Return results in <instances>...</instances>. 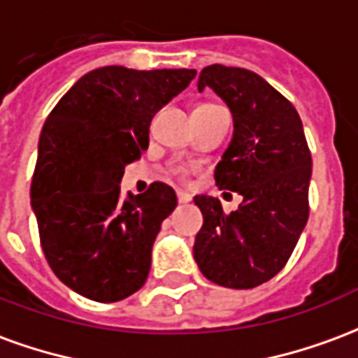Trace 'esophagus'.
<instances>
[{
	"label": "esophagus",
	"instance_id": "obj_1",
	"mask_svg": "<svg viewBox=\"0 0 358 358\" xmlns=\"http://www.w3.org/2000/svg\"><path fill=\"white\" fill-rule=\"evenodd\" d=\"M189 201V195L184 194V192H178V203H187Z\"/></svg>",
	"mask_w": 358,
	"mask_h": 358
}]
</instances>
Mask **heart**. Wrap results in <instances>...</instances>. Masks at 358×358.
<instances>
[{
    "label": "heart",
    "mask_w": 358,
    "mask_h": 358,
    "mask_svg": "<svg viewBox=\"0 0 358 358\" xmlns=\"http://www.w3.org/2000/svg\"><path fill=\"white\" fill-rule=\"evenodd\" d=\"M199 107H215V105H199Z\"/></svg>",
    "instance_id": "heart-1"
}]
</instances>
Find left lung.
<instances>
[{
  "mask_svg": "<svg viewBox=\"0 0 358 358\" xmlns=\"http://www.w3.org/2000/svg\"><path fill=\"white\" fill-rule=\"evenodd\" d=\"M197 88L213 90L232 113V141L215 180L243 201L226 215L217 197L195 195L203 215L195 263L215 284L251 289L284 268L307 224L310 151L299 113L259 74L210 65Z\"/></svg>",
  "mask_w": 358,
  "mask_h": 358,
  "instance_id": "obj_1",
  "label": "left lung"
}]
</instances>
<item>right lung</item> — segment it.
I'll return each mask as SVG.
<instances>
[{
  "instance_id": "obj_1",
  "label": "right lung",
  "mask_w": 358,
  "mask_h": 358,
  "mask_svg": "<svg viewBox=\"0 0 358 358\" xmlns=\"http://www.w3.org/2000/svg\"><path fill=\"white\" fill-rule=\"evenodd\" d=\"M194 69L84 74L53 107L40 134L30 187L43 255L73 292L99 303L126 299L151 268V249L176 194L153 182L120 199L126 164L149 145L159 109L187 88Z\"/></svg>"
}]
</instances>
